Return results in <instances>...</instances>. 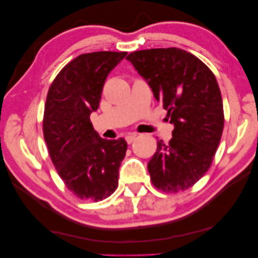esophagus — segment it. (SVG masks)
Here are the masks:
<instances>
[{"label": "esophagus", "instance_id": "1", "mask_svg": "<svg viewBox=\"0 0 258 258\" xmlns=\"http://www.w3.org/2000/svg\"><path fill=\"white\" fill-rule=\"evenodd\" d=\"M136 140V135L135 134H130V135H128V136L125 137V141H126V143H128V144H132V143Z\"/></svg>", "mask_w": 258, "mask_h": 258}]
</instances>
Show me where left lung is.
Here are the masks:
<instances>
[{"instance_id":"1","label":"left lung","mask_w":258,"mask_h":258,"mask_svg":"<svg viewBox=\"0 0 258 258\" xmlns=\"http://www.w3.org/2000/svg\"><path fill=\"white\" fill-rule=\"evenodd\" d=\"M126 60L151 88L174 125L168 144L158 141L148 164L154 187L177 192L208 172L224 129L223 99L212 71L183 49L153 48Z\"/></svg>"}]
</instances>
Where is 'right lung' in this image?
<instances>
[{
  "label": "right lung",
  "instance_id": "add662e5",
  "mask_svg": "<svg viewBox=\"0 0 258 258\" xmlns=\"http://www.w3.org/2000/svg\"><path fill=\"white\" fill-rule=\"evenodd\" d=\"M125 51H94L69 62L51 83L43 114V137L67 187L82 200L102 201L115 191L128 145L105 140L93 129L102 88Z\"/></svg>",
  "mask_w": 258,
  "mask_h": 258
}]
</instances>
